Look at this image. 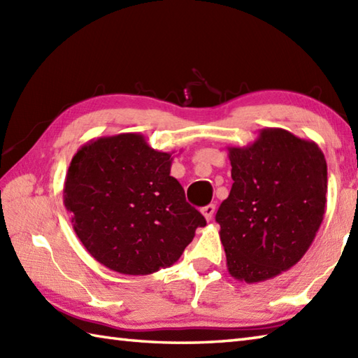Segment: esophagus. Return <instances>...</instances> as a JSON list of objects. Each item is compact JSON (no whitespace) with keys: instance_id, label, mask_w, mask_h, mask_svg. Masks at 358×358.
<instances>
[{"instance_id":"obj_1","label":"esophagus","mask_w":358,"mask_h":358,"mask_svg":"<svg viewBox=\"0 0 358 358\" xmlns=\"http://www.w3.org/2000/svg\"><path fill=\"white\" fill-rule=\"evenodd\" d=\"M201 212H203V215L206 217L208 222H210L212 217H214V212H215V204H208V206H204L201 209Z\"/></svg>"}]
</instances>
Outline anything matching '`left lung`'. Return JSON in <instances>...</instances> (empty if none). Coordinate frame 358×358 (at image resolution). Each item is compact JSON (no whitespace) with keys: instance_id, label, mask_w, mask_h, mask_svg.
Segmentation results:
<instances>
[{"instance_id":"obj_1","label":"left lung","mask_w":358,"mask_h":358,"mask_svg":"<svg viewBox=\"0 0 358 358\" xmlns=\"http://www.w3.org/2000/svg\"><path fill=\"white\" fill-rule=\"evenodd\" d=\"M232 187L215 220L234 278L258 283L291 269L320 229L328 166L314 141L262 129L246 148H227Z\"/></svg>"}]
</instances>
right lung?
Segmentation results:
<instances>
[{"label":"right lung","mask_w":358,"mask_h":358,"mask_svg":"<svg viewBox=\"0 0 358 358\" xmlns=\"http://www.w3.org/2000/svg\"><path fill=\"white\" fill-rule=\"evenodd\" d=\"M172 154L140 134L90 140L73 155L64 206L77 237L98 263L148 275L178 260L206 220L171 177Z\"/></svg>","instance_id":"add662e5"}]
</instances>
